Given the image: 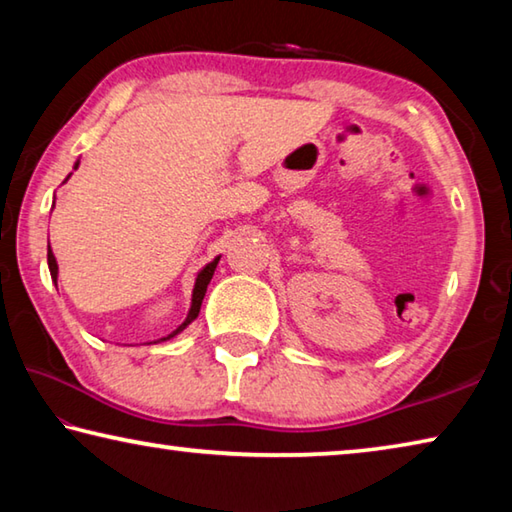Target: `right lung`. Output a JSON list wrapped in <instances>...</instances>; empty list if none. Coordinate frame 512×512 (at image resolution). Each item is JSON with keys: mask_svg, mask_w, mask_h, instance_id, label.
I'll return each mask as SVG.
<instances>
[{"mask_svg": "<svg viewBox=\"0 0 512 512\" xmlns=\"http://www.w3.org/2000/svg\"><path fill=\"white\" fill-rule=\"evenodd\" d=\"M74 169H79V162L74 164ZM69 178V176H67ZM219 259L221 257H214L210 264H207L201 273H198V277H196V284H194V291H192V307H189V314H187V318H185V323L183 325H178L176 329H173V332L169 334V336H164L162 341H167V339H171V336H176V334H180L183 332V329L192 323V320H196V316H198V311H201V305H203V298H205V291H207V284H210V280H212V275H214V268H216V264H219ZM47 264H49V273H51V280H58V264H56V257H54V253H51V246L47 248Z\"/></svg>", "mask_w": 512, "mask_h": 512, "instance_id": "right-lung-1", "label": "right lung"}]
</instances>
